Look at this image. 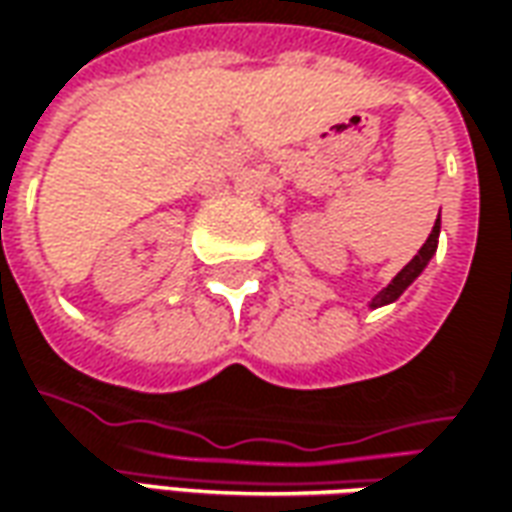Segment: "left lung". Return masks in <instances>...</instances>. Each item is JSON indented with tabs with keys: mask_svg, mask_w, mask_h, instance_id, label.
Instances as JSON below:
<instances>
[{
	"mask_svg": "<svg viewBox=\"0 0 512 512\" xmlns=\"http://www.w3.org/2000/svg\"><path fill=\"white\" fill-rule=\"evenodd\" d=\"M436 246H439V218H436V223H433L431 235H428V240L422 243V249L416 252L414 260L402 269V272L385 286V289L379 291V294H374V300H371V309H379V306H388V303H394L402 291L408 289L411 283H414L419 274L425 272V266L431 263V257L436 255Z\"/></svg>",
	"mask_w": 512,
	"mask_h": 512,
	"instance_id": "left-lung-1",
	"label": "left lung"
}]
</instances>
